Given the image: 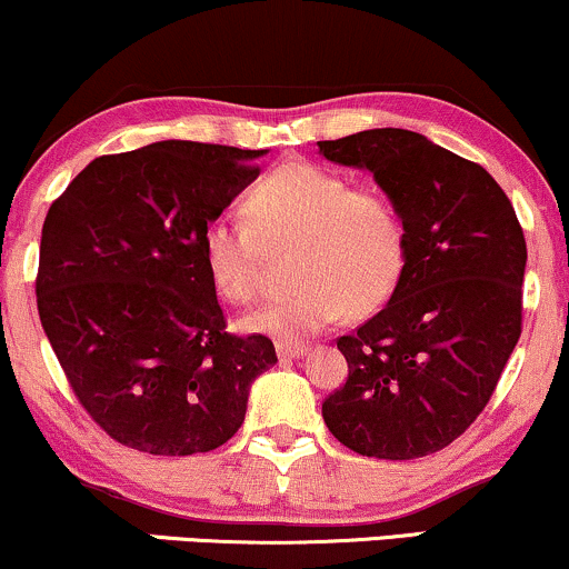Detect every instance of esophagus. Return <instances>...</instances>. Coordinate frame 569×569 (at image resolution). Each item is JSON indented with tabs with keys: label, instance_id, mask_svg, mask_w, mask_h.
<instances>
[{
	"label": "esophagus",
	"instance_id": "1",
	"mask_svg": "<svg viewBox=\"0 0 569 569\" xmlns=\"http://www.w3.org/2000/svg\"><path fill=\"white\" fill-rule=\"evenodd\" d=\"M276 352H278V358H283V360L302 358V355H307V345H299V341H283V339H278V341H276Z\"/></svg>",
	"mask_w": 569,
	"mask_h": 569
}]
</instances>
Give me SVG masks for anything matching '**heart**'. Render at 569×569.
<instances>
[{
  "instance_id": "1",
  "label": "heart",
  "mask_w": 569,
  "mask_h": 569,
  "mask_svg": "<svg viewBox=\"0 0 569 569\" xmlns=\"http://www.w3.org/2000/svg\"><path fill=\"white\" fill-rule=\"evenodd\" d=\"M246 219L219 214L201 230V259L230 302L262 291L267 246H297L289 293L243 320L254 333L297 341L345 318L381 310L408 262L406 217L379 188H352L318 163L289 161L251 184Z\"/></svg>"
}]
</instances>
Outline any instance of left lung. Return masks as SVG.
I'll return each instance as SVG.
<instances>
[{
    "mask_svg": "<svg viewBox=\"0 0 569 569\" xmlns=\"http://www.w3.org/2000/svg\"><path fill=\"white\" fill-rule=\"evenodd\" d=\"M318 148L371 172L408 228L392 299L337 339L350 376L326 397V427L368 458L437 453L488 406L522 333L527 246L515 207L480 163L408 129H366Z\"/></svg>",
    "mask_w": 569,
    "mask_h": 569,
    "instance_id": "8db88e82",
    "label": "left lung"
}]
</instances>
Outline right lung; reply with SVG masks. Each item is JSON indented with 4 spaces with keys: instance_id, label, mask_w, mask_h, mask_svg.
I'll list each match as a JSON object with an SVG mask.
<instances>
[{
    "instance_id": "1",
    "label": "right lung",
    "mask_w": 569,
    "mask_h": 569,
    "mask_svg": "<svg viewBox=\"0 0 569 569\" xmlns=\"http://www.w3.org/2000/svg\"><path fill=\"white\" fill-rule=\"evenodd\" d=\"M267 150L163 140L100 156L47 211L39 320L106 435L150 456L209 453L241 429L272 341L232 337L201 230Z\"/></svg>"
}]
</instances>
